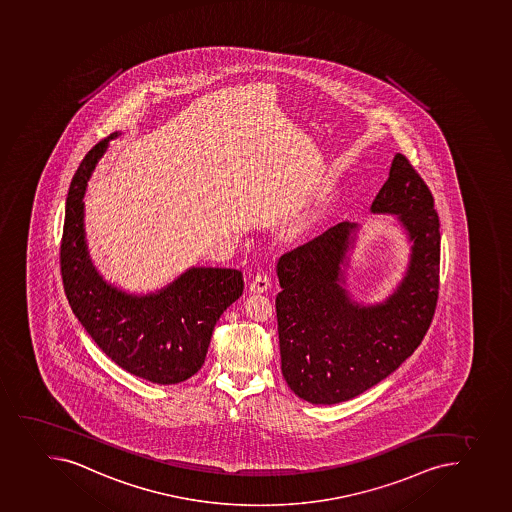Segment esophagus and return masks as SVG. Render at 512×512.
<instances>
[{"instance_id": "1", "label": "esophagus", "mask_w": 512, "mask_h": 512, "mask_svg": "<svg viewBox=\"0 0 512 512\" xmlns=\"http://www.w3.org/2000/svg\"><path fill=\"white\" fill-rule=\"evenodd\" d=\"M268 288H270V278L267 273H257L250 282V292L252 293L267 292Z\"/></svg>"}]
</instances>
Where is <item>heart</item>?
<instances>
[{"label": "heart", "instance_id": "obj_1", "mask_svg": "<svg viewBox=\"0 0 512 512\" xmlns=\"http://www.w3.org/2000/svg\"><path fill=\"white\" fill-rule=\"evenodd\" d=\"M313 220L315 219L305 220V222H303V224L300 225V227H298L297 234H302L303 230L308 229V227H310V224H312Z\"/></svg>", "mask_w": 512, "mask_h": 512}]
</instances>
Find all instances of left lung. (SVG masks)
I'll return each mask as SVG.
<instances>
[{
  "mask_svg": "<svg viewBox=\"0 0 512 512\" xmlns=\"http://www.w3.org/2000/svg\"><path fill=\"white\" fill-rule=\"evenodd\" d=\"M395 215L411 244L404 277L380 303L351 298L350 252L360 225L341 222L282 255L277 305L283 378L313 404L348 401L400 368L423 341L438 302L441 235L433 195L403 154L370 207Z\"/></svg>",
  "mask_w": 512,
  "mask_h": 512,
  "instance_id": "1",
  "label": "left lung"
}]
</instances>
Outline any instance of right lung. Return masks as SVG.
Masks as SVG:
<instances>
[{"label":"right lung","instance_id":"1","mask_svg":"<svg viewBox=\"0 0 512 512\" xmlns=\"http://www.w3.org/2000/svg\"><path fill=\"white\" fill-rule=\"evenodd\" d=\"M111 136L79 164L69 185L61 240V275L74 315L96 345L131 375L176 385L202 368L215 323L244 292L234 268L192 267L157 292L129 293L104 280L89 257L84 195Z\"/></svg>","mask_w":512,"mask_h":512}]
</instances>
